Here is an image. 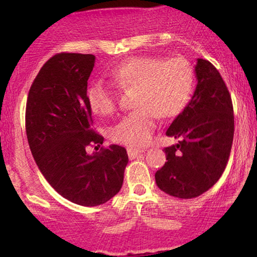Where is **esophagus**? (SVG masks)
Segmentation results:
<instances>
[{
    "mask_svg": "<svg viewBox=\"0 0 257 257\" xmlns=\"http://www.w3.org/2000/svg\"><path fill=\"white\" fill-rule=\"evenodd\" d=\"M143 150H137V149H132V147H128L127 149V154L130 157V159H135L136 157H138L140 153H143Z\"/></svg>",
    "mask_w": 257,
    "mask_h": 257,
    "instance_id": "34e87169",
    "label": "esophagus"
}]
</instances>
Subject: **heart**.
I'll return each instance as SVG.
<instances>
[{
	"instance_id": "b5f03b06",
	"label": "heart",
	"mask_w": 257,
	"mask_h": 257,
	"mask_svg": "<svg viewBox=\"0 0 257 257\" xmlns=\"http://www.w3.org/2000/svg\"><path fill=\"white\" fill-rule=\"evenodd\" d=\"M118 89H135L133 106L111 127L113 142L132 147L146 145L152 138L157 118H172L180 113L193 90L194 72L187 59L137 56L120 63L108 72ZM87 103L92 112L110 115L117 100L113 90L97 82L87 90Z\"/></svg>"
}]
</instances>
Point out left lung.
Returning a JSON list of instances; mask_svg holds the SVG:
<instances>
[{"instance_id":"obj_1","label":"left lung","mask_w":257,"mask_h":257,"mask_svg":"<svg viewBox=\"0 0 257 257\" xmlns=\"http://www.w3.org/2000/svg\"><path fill=\"white\" fill-rule=\"evenodd\" d=\"M195 75L191 101L166 131L179 143L164 149L167 161L156 173L158 187L179 199L196 198L216 184L234 137L233 103L220 72L199 58Z\"/></svg>"}]
</instances>
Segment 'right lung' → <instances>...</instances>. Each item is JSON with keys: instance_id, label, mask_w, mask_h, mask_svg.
Masks as SVG:
<instances>
[{"instance_id": "obj_1", "label": "right lung", "mask_w": 257, "mask_h": 257, "mask_svg": "<svg viewBox=\"0 0 257 257\" xmlns=\"http://www.w3.org/2000/svg\"><path fill=\"white\" fill-rule=\"evenodd\" d=\"M94 59L72 52L52 56L31 84L26 107L28 143L43 177L63 198L85 207L103 205L120 191L128 163L119 145L86 152L104 142L92 128L86 94Z\"/></svg>"}]
</instances>
